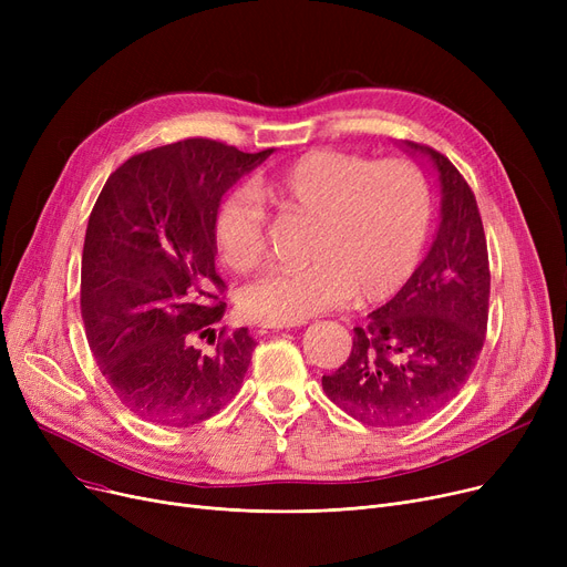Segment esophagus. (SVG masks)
Here are the masks:
<instances>
[{
  "instance_id": "34e87169",
  "label": "esophagus",
  "mask_w": 567,
  "mask_h": 567,
  "mask_svg": "<svg viewBox=\"0 0 567 567\" xmlns=\"http://www.w3.org/2000/svg\"><path fill=\"white\" fill-rule=\"evenodd\" d=\"M293 326H301V321H261L259 331H282L293 329Z\"/></svg>"
}]
</instances>
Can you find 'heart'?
I'll return each mask as SVG.
<instances>
[{"label":"heart","instance_id":"heart-1","mask_svg":"<svg viewBox=\"0 0 567 567\" xmlns=\"http://www.w3.org/2000/svg\"><path fill=\"white\" fill-rule=\"evenodd\" d=\"M264 193L291 214L317 218L310 264L280 266L241 293V308L264 321H303L344 306L353 293L377 301L402 287L423 255L432 225L425 174L406 161L374 163L349 152L306 154L274 172ZM216 241L234 271L266 257L261 195L231 190L216 216Z\"/></svg>","mask_w":567,"mask_h":567}]
</instances>
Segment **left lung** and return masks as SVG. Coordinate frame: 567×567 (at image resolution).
<instances>
[{
    "mask_svg": "<svg viewBox=\"0 0 567 567\" xmlns=\"http://www.w3.org/2000/svg\"><path fill=\"white\" fill-rule=\"evenodd\" d=\"M400 146L436 174V236L404 287L355 326L347 363L321 377L329 400L372 427L411 425L451 402L478 363L489 312L487 241L468 184L434 148Z\"/></svg>",
    "mask_w": 567,
    "mask_h": 567,
    "instance_id": "8db88e82",
    "label": "left lung"
}]
</instances>
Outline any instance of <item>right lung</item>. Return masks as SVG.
Masks as SVG:
<instances>
[{
    "label": "right lung",
    "mask_w": 567,
    "mask_h": 567,
    "mask_svg": "<svg viewBox=\"0 0 567 567\" xmlns=\"http://www.w3.org/2000/svg\"><path fill=\"white\" fill-rule=\"evenodd\" d=\"M274 148L244 154L193 137L128 158L110 174L82 250V319L116 398L142 419L188 427L241 389L255 340L220 331L216 216L223 195Z\"/></svg>",
    "instance_id": "right-lung-1"
}]
</instances>
